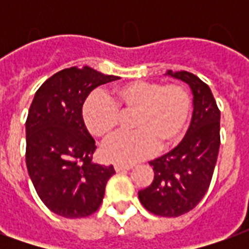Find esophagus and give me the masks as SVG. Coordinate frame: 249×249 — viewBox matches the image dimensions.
<instances>
[{"label": "esophagus", "mask_w": 249, "mask_h": 249, "mask_svg": "<svg viewBox=\"0 0 249 249\" xmlns=\"http://www.w3.org/2000/svg\"><path fill=\"white\" fill-rule=\"evenodd\" d=\"M133 165H124V164H114V169L116 172H124V171H128Z\"/></svg>", "instance_id": "1"}]
</instances>
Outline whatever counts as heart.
<instances>
[{"mask_svg":"<svg viewBox=\"0 0 249 249\" xmlns=\"http://www.w3.org/2000/svg\"><path fill=\"white\" fill-rule=\"evenodd\" d=\"M192 100L178 84L132 81L110 90L109 97L93 92L82 107V119L88 130L105 139L114 132L120 113L133 112V132L119 133L103 146L109 161L129 165L152 156L156 149H169L178 144L187 130Z\"/></svg>","mask_w":249,"mask_h":249,"instance_id":"1","label":"heart"}]
</instances>
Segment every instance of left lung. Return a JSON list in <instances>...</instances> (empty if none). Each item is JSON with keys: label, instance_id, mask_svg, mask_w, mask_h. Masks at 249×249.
<instances>
[{"label": "left lung", "instance_id": "obj_1", "mask_svg": "<svg viewBox=\"0 0 249 249\" xmlns=\"http://www.w3.org/2000/svg\"><path fill=\"white\" fill-rule=\"evenodd\" d=\"M167 74L191 88L192 120L176 148L149 161L155 178L139 192V198L152 213L178 217L195 208L208 191L219 155L220 110L209 87L197 76L185 71Z\"/></svg>", "mask_w": 249, "mask_h": 249}]
</instances>
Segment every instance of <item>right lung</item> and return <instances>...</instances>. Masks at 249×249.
<instances>
[{
	"instance_id": "add662e5",
	"label": "right lung",
	"mask_w": 249,
	"mask_h": 249,
	"mask_svg": "<svg viewBox=\"0 0 249 249\" xmlns=\"http://www.w3.org/2000/svg\"><path fill=\"white\" fill-rule=\"evenodd\" d=\"M119 78L71 66L36 92L25 124L26 167L37 195L56 214L87 217L103 203L114 168L92 161L97 146L82 119V105L94 88Z\"/></svg>"
}]
</instances>
